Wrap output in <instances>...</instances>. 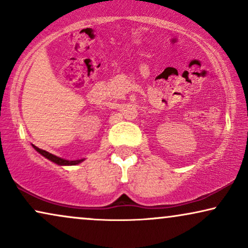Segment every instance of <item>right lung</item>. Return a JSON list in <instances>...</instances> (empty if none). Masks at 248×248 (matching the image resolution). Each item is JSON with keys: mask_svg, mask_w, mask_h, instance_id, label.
I'll list each match as a JSON object with an SVG mask.
<instances>
[{"mask_svg": "<svg viewBox=\"0 0 248 248\" xmlns=\"http://www.w3.org/2000/svg\"><path fill=\"white\" fill-rule=\"evenodd\" d=\"M32 147L37 152H39L40 155L48 159V160L55 162V164L60 165V166H74V165H78V164H80V162L83 161V159H80V160H66V159L60 158V157H57V155H54L52 154H49V152L43 150V149L37 148L36 145L32 144Z\"/></svg>", "mask_w": 248, "mask_h": 248, "instance_id": "right-lung-1", "label": "right lung"}]
</instances>
